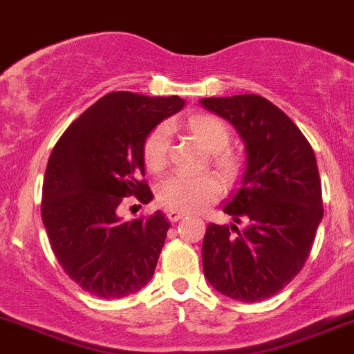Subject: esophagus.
Masks as SVG:
<instances>
[{
	"label": "esophagus",
	"mask_w": 354,
	"mask_h": 354,
	"mask_svg": "<svg viewBox=\"0 0 354 354\" xmlns=\"http://www.w3.org/2000/svg\"><path fill=\"white\" fill-rule=\"evenodd\" d=\"M185 214L184 213H180V211H176V209H169L167 211V218H169L170 221H172V223H177L178 220H182V218H184Z\"/></svg>",
	"instance_id": "esophagus-1"
}]
</instances>
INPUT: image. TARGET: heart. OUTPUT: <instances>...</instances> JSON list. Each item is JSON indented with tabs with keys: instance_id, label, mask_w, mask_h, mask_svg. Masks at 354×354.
Wrapping results in <instances>:
<instances>
[{
	"instance_id": "obj_1",
	"label": "heart",
	"mask_w": 354,
	"mask_h": 354,
	"mask_svg": "<svg viewBox=\"0 0 354 354\" xmlns=\"http://www.w3.org/2000/svg\"><path fill=\"white\" fill-rule=\"evenodd\" d=\"M189 131L206 150L213 151V162L216 163L228 178H235L240 172V160L225 148L230 143V131L227 124L213 114H198L189 121ZM170 127L158 124L148 133L143 145V158L151 172H162L169 162ZM223 194V180L216 174H174L160 182L158 201L169 209L180 213H198L218 201Z\"/></svg>"
}]
</instances>
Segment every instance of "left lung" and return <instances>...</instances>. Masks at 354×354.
<instances>
[{"mask_svg": "<svg viewBox=\"0 0 354 354\" xmlns=\"http://www.w3.org/2000/svg\"><path fill=\"white\" fill-rule=\"evenodd\" d=\"M227 119L245 145L240 189L223 206L233 223H209L203 240L204 276L239 301L281 291L307 262L322 221V185L315 153L295 122L264 97L201 98ZM248 223L243 231L236 225Z\"/></svg>", "mask_w": 354, "mask_h": 354, "instance_id": "1", "label": "left lung"}]
</instances>
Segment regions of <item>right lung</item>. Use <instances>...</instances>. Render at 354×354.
<instances>
[{"label":"right lung","mask_w":354,"mask_h":354,"mask_svg":"<svg viewBox=\"0 0 354 354\" xmlns=\"http://www.w3.org/2000/svg\"><path fill=\"white\" fill-rule=\"evenodd\" d=\"M180 97L111 92L59 138L42 185V221L64 272L100 298L147 286L170 225L162 211L124 221L122 198L148 204L143 145L148 133L184 107Z\"/></svg>","instance_id":"obj_1"}]
</instances>
